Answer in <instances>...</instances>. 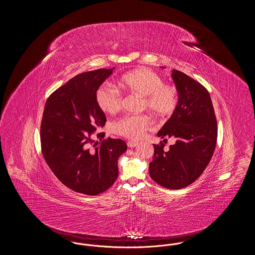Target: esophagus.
<instances>
[{
    "mask_svg": "<svg viewBox=\"0 0 255 255\" xmlns=\"http://www.w3.org/2000/svg\"><path fill=\"white\" fill-rule=\"evenodd\" d=\"M127 145H128V147H130V148H133V147L137 145V142H135V141H128Z\"/></svg>",
    "mask_w": 255,
    "mask_h": 255,
    "instance_id": "1",
    "label": "esophagus"
}]
</instances>
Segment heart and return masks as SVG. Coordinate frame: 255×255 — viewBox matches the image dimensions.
I'll return each instance as SVG.
<instances>
[{"instance_id":"b5f03b06","label":"heart","mask_w":255,"mask_h":255,"mask_svg":"<svg viewBox=\"0 0 255 255\" xmlns=\"http://www.w3.org/2000/svg\"><path fill=\"white\" fill-rule=\"evenodd\" d=\"M119 85L126 92L142 97L141 108L158 118L172 115L178 106L179 93L176 87L164 84L162 77L149 69L139 68L123 74ZM96 101L102 112L113 115L122 109L123 98L114 86L104 84L97 89ZM151 126L148 117L128 115L118 120L113 127L122 136L138 139Z\"/></svg>"}]
</instances>
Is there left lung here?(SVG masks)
I'll list each match as a JSON object with an SVG mask.
<instances>
[{"label": "left lung", "mask_w": 255, "mask_h": 255, "mask_svg": "<svg viewBox=\"0 0 255 255\" xmlns=\"http://www.w3.org/2000/svg\"><path fill=\"white\" fill-rule=\"evenodd\" d=\"M179 93L178 106L158 132L161 138L173 136L176 143L166 152L162 141L154 145L149 163L153 181L169 189L194 182L206 169L217 142V121L206 88L177 70L171 74Z\"/></svg>", "instance_id": "1"}]
</instances>
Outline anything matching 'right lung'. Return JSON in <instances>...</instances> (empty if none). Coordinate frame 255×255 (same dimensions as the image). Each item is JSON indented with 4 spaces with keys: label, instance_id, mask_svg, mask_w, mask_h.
I'll return each instance as SVG.
<instances>
[{
    "label": "right lung",
    "instance_id": "right-lung-1",
    "mask_svg": "<svg viewBox=\"0 0 255 255\" xmlns=\"http://www.w3.org/2000/svg\"><path fill=\"white\" fill-rule=\"evenodd\" d=\"M114 69L74 76L45 105L40 130L43 156L57 179L78 193L95 196L109 189L119 176L118 159L127 150L120 138L108 137L98 146L91 138L106 122L96 93Z\"/></svg>",
    "mask_w": 255,
    "mask_h": 255
}]
</instances>
